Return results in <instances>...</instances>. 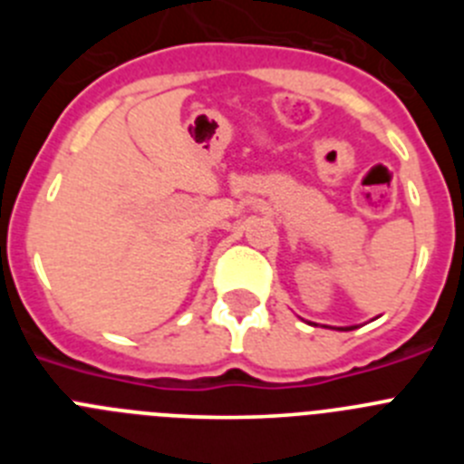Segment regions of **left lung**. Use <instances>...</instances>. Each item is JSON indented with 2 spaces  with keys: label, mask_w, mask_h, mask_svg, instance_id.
<instances>
[{
  "label": "left lung",
  "mask_w": 464,
  "mask_h": 464,
  "mask_svg": "<svg viewBox=\"0 0 464 464\" xmlns=\"http://www.w3.org/2000/svg\"><path fill=\"white\" fill-rule=\"evenodd\" d=\"M355 327H358V325H351V327H337V330H342V332H348V330H355Z\"/></svg>",
  "instance_id": "left-lung-1"
}]
</instances>
